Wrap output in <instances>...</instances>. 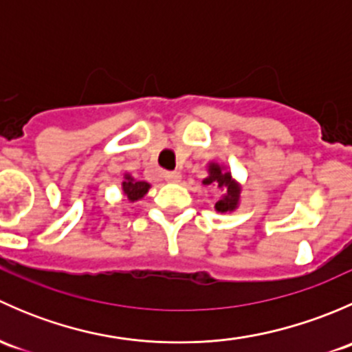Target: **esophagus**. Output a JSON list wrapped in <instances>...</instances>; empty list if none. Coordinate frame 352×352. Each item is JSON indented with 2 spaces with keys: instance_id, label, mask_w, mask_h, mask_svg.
I'll list each match as a JSON object with an SVG mask.
<instances>
[{
  "instance_id": "34e87169",
  "label": "esophagus",
  "mask_w": 352,
  "mask_h": 352,
  "mask_svg": "<svg viewBox=\"0 0 352 352\" xmlns=\"http://www.w3.org/2000/svg\"><path fill=\"white\" fill-rule=\"evenodd\" d=\"M163 177H165L166 182H179L180 180V173L179 172H165L163 173Z\"/></svg>"
}]
</instances>
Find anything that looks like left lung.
<instances>
[{
  "label": "left lung",
  "mask_w": 352,
  "mask_h": 352,
  "mask_svg": "<svg viewBox=\"0 0 352 352\" xmlns=\"http://www.w3.org/2000/svg\"><path fill=\"white\" fill-rule=\"evenodd\" d=\"M209 175L202 180L204 186H214L219 190H223V197L219 199L214 204L216 211L226 212V211H235L236 206L240 201V186L232 179V173L226 172L221 165L218 163H209L208 166Z\"/></svg>",
  "instance_id": "1"
}]
</instances>
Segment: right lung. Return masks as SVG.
Listing matches in <instances>:
<instances>
[{
  "instance_id": "right-lung-1",
  "label": "right lung",
  "mask_w": 352,
  "mask_h": 352,
  "mask_svg": "<svg viewBox=\"0 0 352 352\" xmlns=\"http://www.w3.org/2000/svg\"><path fill=\"white\" fill-rule=\"evenodd\" d=\"M122 190H124V196H127V199H129L131 202H134L146 196V192L150 190V184L141 182V180H134L129 173H126V175H124Z\"/></svg>"
}]
</instances>
